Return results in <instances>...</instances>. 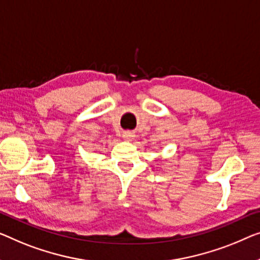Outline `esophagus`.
<instances>
[{
	"label": "esophagus",
	"mask_w": 260,
	"mask_h": 260,
	"mask_svg": "<svg viewBox=\"0 0 260 260\" xmlns=\"http://www.w3.org/2000/svg\"><path fill=\"white\" fill-rule=\"evenodd\" d=\"M122 137L125 138V140H127V141H131L132 139L134 138V134H133V133H131V132H125V133L122 134Z\"/></svg>",
	"instance_id": "1"
}]
</instances>
